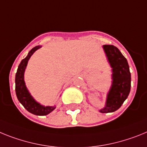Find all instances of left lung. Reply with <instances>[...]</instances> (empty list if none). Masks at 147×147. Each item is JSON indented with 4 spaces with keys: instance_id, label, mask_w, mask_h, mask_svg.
Listing matches in <instances>:
<instances>
[{
    "instance_id": "1",
    "label": "left lung",
    "mask_w": 147,
    "mask_h": 147,
    "mask_svg": "<svg viewBox=\"0 0 147 147\" xmlns=\"http://www.w3.org/2000/svg\"><path fill=\"white\" fill-rule=\"evenodd\" d=\"M112 68V85L107 93L105 107L99 110L109 113L118 110L128 97L131 87V74L127 60L119 49L113 45L103 46Z\"/></svg>"
}]
</instances>
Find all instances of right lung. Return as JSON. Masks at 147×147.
<instances>
[{
	"instance_id": "1",
	"label": "right lung",
	"mask_w": 147,
	"mask_h": 147,
	"mask_svg": "<svg viewBox=\"0 0 147 147\" xmlns=\"http://www.w3.org/2000/svg\"><path fill=\"white\" fill-rule=\"evenodd\" d=\"M41 46H36L29 51L27 56L23 59L19 64L17 72L15 75V92L19 102L24 106V107L28 112L36 115H47L55 109V106H43L37 102L34 99L29 90L26 88L24 81V72L27 66L28 61L34 52Z\"/></svg>"
}]
</instances>
